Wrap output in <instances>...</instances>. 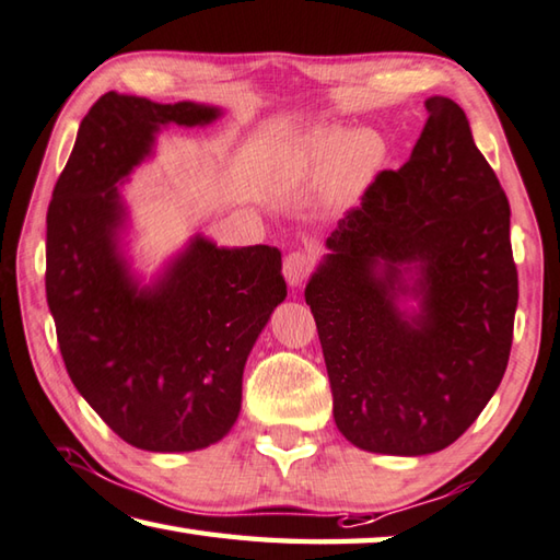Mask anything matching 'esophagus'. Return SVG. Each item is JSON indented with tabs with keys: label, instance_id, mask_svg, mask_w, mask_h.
Here are the masks:
<instances>
[{
	"label": "esophagus",
	"instance_id": "34e87169",
	"mask_svg": "<svg viewBox=\"0 0 560 560\" xmlns=\"http://www.w3.org/2000/svg\"><path fill=\"white\" fill-rule=\"evenodd\" d=\"M312 255L310 253H300V250H295V253H290L288 258H285V280H288V285L290 288H300L302 282H305V278L310 275V270H312Z\"/></svg>",
	"mask_w": 560,
	"mask_h": 560
}]
</instances>
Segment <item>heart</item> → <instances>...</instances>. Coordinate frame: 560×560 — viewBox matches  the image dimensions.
I'll use <instances>...</instances> for the list:
<instances>
[{
    "instance_id": "b5f03b06",
    "label": "heart",
    "mask_w": 560,
    "mask_h": 560,
    "mask_svg": "<svg viewBox=\"0 0 560 560\" xmlns=\"http://www.w3.org/2000/svg\"><path fill=\"white\" fill-rule=\"evenodd\" d=\"M386 160V140L376 130L322 127L298 147L288 164L292 182L331 184L337 201H351L366 189Z\"/></svg>"
}]
</instances>
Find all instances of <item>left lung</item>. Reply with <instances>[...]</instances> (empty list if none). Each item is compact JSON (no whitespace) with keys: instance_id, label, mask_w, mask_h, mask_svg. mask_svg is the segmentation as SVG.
I'll return each instance as SVG.
<instances>
[{"instance_id":"left-lung-1","label":"left lung","mask_w":560,"mask_h":560,"mask_svg":"<svg viewBox=\"0 0 560 560\" xmlns=\"http://www.w3.org/2000/svg\"><path fill=\"white\" fill-rule=\"evenodd\" d=\"M425 107L410 160L347 211L305 288L339 433L381 455L438 453L475 423L502 384L518 302L502 184L463 107Z\"/></svg>"}]
</instances>
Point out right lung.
Listing matches in <instances>:
<instances>
[{
  "mask_svg": "<svg viewBox=\"0 0 560 560\" xmlns=\"http://www.w3.org/2000/svg\"><path fill=\"white\" fill-rule=\"evenodd\" d=\"M221 110L105 93L78 127L46 213V300L68 376L113 433L150 453H191L229 435L243 369L288 298L270 245L219 248L196 233L142 285L122 250L120 186L166 125Z\"/></svg>",
  "mask_w": 560,
  "mask_h": 560,
  "instance_id": "1",
  "label": "right lung"
}]
</instances>
